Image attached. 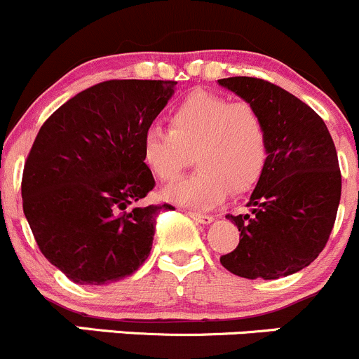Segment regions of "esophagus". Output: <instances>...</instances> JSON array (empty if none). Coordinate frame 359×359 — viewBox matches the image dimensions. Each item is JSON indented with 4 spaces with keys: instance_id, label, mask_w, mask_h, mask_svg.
<instances>
[{
    "instance_id": "34e87169",
    "label": "esophagus",
    "mask_w": 359,
    "mask_h": 359,
    "mask_svg": "<svg viewBox=\"0 0 359 359\" xmlns=\"http://www.w3.org/2000/svg\"><path fill=\"white\" fill-rule=\"evenodd\" d=\"M188 216H190L194 222H198V223H204V225H208V223L212 222V216L209 215H201V212H194V211H188Z\"/></svg>"
}]
</instances>
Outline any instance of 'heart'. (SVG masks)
<instances>
[{
    "mask_svg": "<svg viewBox=\"0 0 359 359\" xmlns=\"http://www.w3.org/2000/svg\"><path fill=\"white\" fill-rule=\"evenodd\" d=\"M169 127L144 130L143 158L161 181H175L195 154L198 169L172 184L171 201L205 209L225 195L246 194L264 175L269 133L250 102H232L209 92H194L172 108Z\"/></svg>",
    "mask_w": 359,
    "mask_h": 359,
    "instance_id": "heart-1",
    "label": "heart"
}]
</instances>
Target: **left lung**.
<instances>
[{"label": "left lung", "instance_id": "left-lung-1", "mask_svg": "<svg viewBox=\"0 0 359 359\" xmlns=\"http://www.w3.org/2000/svg\"><path fill=\"white\" fill-rule=\"evenodd\" d=\"M260 111L269 133V158L246 215H226L239 244L219 262L246 279L295 274L328 243L342 191L335 144L321 116L299 97L267 80H218Z\"/></svg>", "mask_w": 359, "mask_h": 359}]
</instances>
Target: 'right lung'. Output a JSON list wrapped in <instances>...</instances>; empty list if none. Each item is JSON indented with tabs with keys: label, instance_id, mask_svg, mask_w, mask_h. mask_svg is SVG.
<instances>
[{
	"label": "right lung",
	"instance_id": "obj_1",
	"mask_svg": "<svg viewBox=\"0 0 359 359\" xmlns=\"http://www.w3.org/2000/svg\"><path fill=\"white\" fill-rule=\"evenodd\" d=\"M175 85L101 81L41 126L24 164V215L43 257L73 283L120 281L150 255L158 212L172 205L140 204L155 187L143 136Z\"/></svg>",
	"mask_w": 359,
	"mask_h": 359
}]
</instances>
